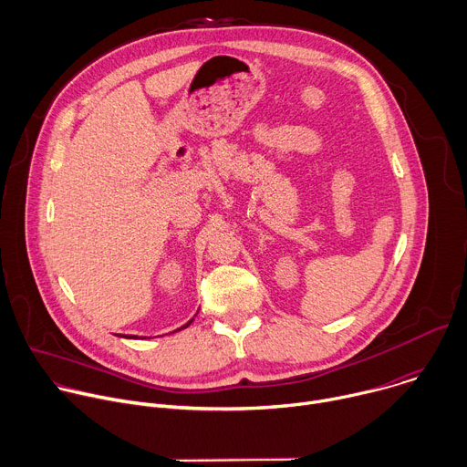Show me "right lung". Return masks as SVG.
<instances>
[{"label":"right lung","mask_w":467,"mask_h":467,"mask_svg":"<svg viewBox=\"0 0 467 467\" xmlns=\"http://www.w3.org/2000/svg\"><path fill=\"white\" fill-rule=\"evenodd\" d=\"M195 316H197V314H195ZM192 321H193V317H192V319H190V321H188V323H184V325H182V327H179V328H177V330H182V328H186V327H188V325H190V323H192ZM177 330H173V332H177ZM119 337H121V338H137V337H132V335H130V337H129V335H119Z\"/></svg>","instance_id":"right-lung-1"}]
</instances>
